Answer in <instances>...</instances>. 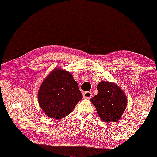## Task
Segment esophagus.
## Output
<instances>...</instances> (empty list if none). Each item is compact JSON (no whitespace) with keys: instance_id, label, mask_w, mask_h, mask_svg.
<instances>
[{"instance_id":"34e87169","label":"esophagus","mask_w":157,"mask_h":157,"mask_svg":"<svg viewBox=\"0 0 157 157\" xmlns=\"http://www.w3.org/2000/svg\"><path fill=\"white\" fill-rule=\"evenodd\" d=\"M92 96V93L90 92H86L83 94V98H85V99H90Z\"/></svg>"}]
</instances>
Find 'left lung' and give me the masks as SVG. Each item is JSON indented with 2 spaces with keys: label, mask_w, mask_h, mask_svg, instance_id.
Returning a JSON list of instances; mask_svg holds the SVG:
<instances>
[{
  "label": "left lung",
  "mask_w": 157,
  "mask_h": 157,
  "mask_svg": "<svg viewBox=\"0 0 157 157\" xmlns=\"http://www.w3.org/2000/svg\"><path fill=\"white\" fill-rule=\"evenodd\" d=\"M98 94L90 100L99 117L105 122H115L121 118L127 105L124 92L114 83L101 81L97 86Z\"/></svg>",
  "instance_id": "obj_1"
}]
</instances>
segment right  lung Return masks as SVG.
Instances as JSON below:
<instances>
[{"label": "right lung", "instance_id": "1", "mask_svg": "<svg viewBox=\"0 0 157 157\" xmlns=\"http://www.w3.org/2000/svg\"><path fill=\"white\" fill-rule=\"evenodd\" d=\"M82 94L71 74L56 69L41 83L38 92V101L45 115L59 120L70 114Z\"/></svg>", "mask_w": 157, "mask_h": 157}]
</instances>
